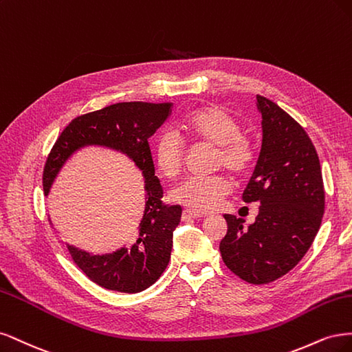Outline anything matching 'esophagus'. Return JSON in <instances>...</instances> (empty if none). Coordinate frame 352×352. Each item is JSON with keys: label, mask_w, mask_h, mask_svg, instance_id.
Listing matches in <instances>:
<instances>
[{"label": "esophagus", "mask_w": 352, "mask_h": 352, "mask_svg": "<svg viewBox=\"0 0 352 352\" xmlns=\"http://www.w3.org/2000/svg\"><path fill=\"white\" fill-rule=\"evenodd\" d=\"M203 217H205V213L197 212V210H192V209L183 210V219H197V218H203Z\"/></svg>", "instance_id": "esophagus-1"}]
</instances>
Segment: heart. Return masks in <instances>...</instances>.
Here are the masks:
<instances>
[{
    "instance_id": "1",
    "label": "heart",
    "mask_w": 352,
    "mask_h": 352,
    "mask_svg": "<svg viewBox=\"0 0 352 352\" xmlns=\"http://www.w3.org/2000/svg\"><path fill=\"white\" fill-rule=\"evenodd\" d=\"M183 130L191 140L217 147L214 164L234 178L243 177L254 161L253 142L241 134V126L219 107L206 105L192 109L181 120ZM184 161V143L171 130L162 131L155 144V162L166 178H174ZM230 192L223 177H188L171 190V199L190 209L214 210Z\"/></svg>"
}]
</instances>
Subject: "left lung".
Wrapping results in <instances>:
<instances>
[{
    "label": "left lung",
    "instance_id": "8db88e82",
    "mask_svg": "<svg viewBox=\"0 0 352 352\" xmlns=\"http://www.w3.org/2000/svg\"><path fill=\"white\" fill-rule=\"evenodd\" d=\"M256 99L262 147L243 200L257 201L258 214L248 228L243 219L223 214L228 231L219 250L236 276L260 285L288 274L307 253L322 223L324 188L307 133L275 102Z\"/></svg>",
    "mask_w": 352,
    "mask_h": 352
}]
</instances>
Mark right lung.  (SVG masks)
Segmentation results:
<instances>
[{
    "mask_svg": "<svg viewBox=\"0 0 352 352\" xmlns=\"http://www.w3.org/2000/svg\"><path fill=\"white\" fill-rule=\"evenodd\" d=\"M173 107V102H121L77 117L64 129L45 164V196L67 161L85 147L120 152L142 171L146 201L133 243L105 254L67 243L74 263L102 288L126 294L144 291L160 279L171 258L173 234L183 209L179 205L166 206L161 200L164 191L155 175L149 139L166 121Z\"/></svg>",
    "mask_w": 352,
    "mask_h": 352,
    "instance_id": "obj_1",
    "label": "right lung"
}]
</instances>
